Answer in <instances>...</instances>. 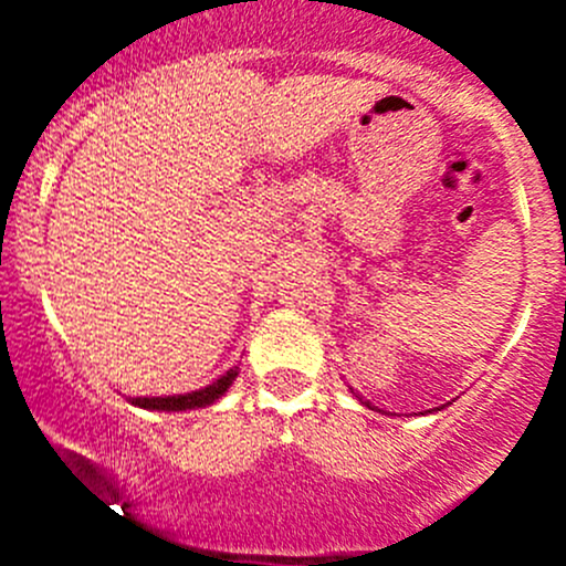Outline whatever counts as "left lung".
I'll use <instances>...</instances> for the list:
<instances>
[{"label": "left lung", "instance_id": "left-lung-1", "mask_svg": "<svg viewBox=\"0 0 566 566\" xmlns=\"http://www.w3.org/2000/svg\"><path fill=\"white\" fill-rule=\"evenodd\" d=\"M367 405H369V402H367Z\"/></svg>", "mask_w": 566, "mask_h": 566}]
</instances>
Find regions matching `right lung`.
<instances>
[{
	"mask_svg": "<svg viewBox=\"0 0 566 566\" xmlns=\"http://www.w3.org/2000/svg\"><path fill=\"white\" fill-rule=\"evenodd\" d=\"M238 378V367L227 369L219 380H213L205 389L191 391V394H175V397H134L130 402L136 408L145 410H191V408H205V405H213L232 386V380Z\"/></svg>",
	"mask_w": 566,
	"mask_h": 566,
	"instance_id": "right-lung-1",
	"label": "right lung"
}]
</instances>
